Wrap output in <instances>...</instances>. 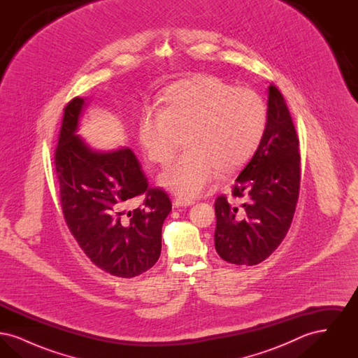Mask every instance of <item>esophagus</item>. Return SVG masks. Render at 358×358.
Returning a JSON list of instances; mask_svg holds the SVG:
<instances>
[{"label": "esophagus", "mask_w": 358, "mask_h": 358, "mask_svg": "<svg viewBox=\"0 0 358 358\" xmlns=\"http://www.w3.org/2000/svg\"><path fill=\"white\" fill-rule=\"evenodd\" d=\"M194 204L193 200H189V199H184V197H177L174 200V205L177 208H181V206H190V205Z\"/></svg>", "instance_id": "obj_1"}]
</instances>
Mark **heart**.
Listing matches in <instances>:
<instances>
[{"label": "heart", "instance_id": "1", "mask_svg": "<svg viewBox=\"0 0 358 358\" xmlns=\"http://www.w3.org/2000/svg\"><path fill=\"white\" fill-rule=\"evenodd\" d=\"M268 123L264 99L251 88L217 76L196 75L168 88L158 113L145 110L138 142L148 159L165 165L159 182L182 197H196L219 174L244 166L259 149Z\"/></svg>", "mask_w": 358, "mask_h": 358}]
</instances>
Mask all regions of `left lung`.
<instances>
[{
    "instance_id": "obj_1",
    "label": "left lung",
    "mask_w": 358,
    "mask_h": 358,
    "mask_svg": "<svg viewBox=\"0 0 358 358\" xmlns=\"http://www.w3.org/2000/svg\"><path fill=\"white\" fill-rule=\"evenodd\" d=\"M268 123L251 161L240 171L232 194L247 203L215 201V248L232 264L255 266L287 235L299 194V139L283 95L268 85Z\"/></svg>"
}]
</instances>
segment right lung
Here are the masks:
<instances>
[{"instance_id": "1", "label": "right lung", "mask_w": 358, "mask_h": 358, "mask_svg": "<svg viewBox=\"0 0 358 358\" xmlns=\"http://www.w3.org/2000/svg\"><path fill=\"white\" fill-rule=\"evenodd\" d=\"M88 102L75 98L64 108L55 153L64 219L88 259L118 278L150 270L161 255L162 224L171 213L168 194L149 187L129 148L101 152L78 133ZM145 194L141 208L128 203Z\"/></svg>"}]
</instances>
